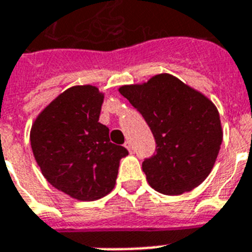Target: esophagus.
Returning <instances> with one entry per match:
<instances>
[{"mask_svg":"<svg viewBox=\"0 0 252 252\" xmlns=\"http://www.w3.org/2000/svg\"><path fill=\"white\" fill-rule=\"evenodd\" d=\"M124 146H126V149L129 150V152H132V145H130V141H126V144H124Z\"/></svg>","mask_w":252,"mask_h":252,"instance_id":"esophagus-1","label":"esophagus"}]
</instances>
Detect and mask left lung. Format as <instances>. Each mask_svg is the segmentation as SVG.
<instances>
[{"label": "left lung", "instance_id": "obj_1", "mask_svg": "<svg viewBox=\"0 0 252 252\" xmlns=\"http://www.w3.org/2000/svg\"><path fill=\"white\" fill-rule=\"evenodd\" d=\"M119 91L145 119L157 144L153 156L142 162L150 187L163 195H182L203 183L222 142L215 104L166 73Z\"/></svg>", "mask_w": 252, "mask_h": 252}]
</instances>
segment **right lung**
<instances>
[{
  "label": "right lung",
  "mask_w": 252,
  "mask_h": 252,
  "mask_svg": "<svg viewBox=\"0 0 252 252\" xmlns=\"http://www.w3.org/2000/svg\"><path fill=\"white\" fill-rule=\"evenodd\" d=\"M103 98L95 86L70 87L41 111L30 134L45 179L82 201L112 191L119 162L128 154L110 141V129L99 123Z\"/></svg>",
  "instance_id": "1"
}]
</instances>
